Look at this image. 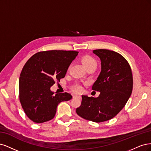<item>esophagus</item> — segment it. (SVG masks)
<instances>
[{"label": "esophagus", "mask_w": 151, "mask_h": 151, "mask_svg": "<svg viewBox=\"0 0 151 151\" xmlns=\"http://www.w3.org/2000/svg\"><path fill=\"white\" fill-rule=\"evenodd\" d=\"M73 97H74V98L80 99L81 98V95H73Z\"/></svg>", "instance_id": "34e87169"}]
</instances>
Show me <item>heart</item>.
I'll return each mask as SVG.
<instances>
[{"mask_svg": "<svg viewBox=\"0 0 151 151\" xmlns=\"http://www.w3.org/2000/svg\"><path fill=\"white\" fill-rule=\"evenodd\" d=\"M81 62L84 66L86 68L90 66H94L96 68V61L95 60L93 57H92L90 55H85L81 58ZM82 86L80 85H76L74 86V90L76 92H79L81 91Z\"/></svg>", "mask_w": 151, "mask_h": 151, "instance_id": "heart-1", "label": "heart"}]
</instances>
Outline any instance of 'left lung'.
Listing matches in <instances>:
<instances>
[{
    "label": "left lung",
    "mask_w": 151,
    "mask_h": 151,
    "mask_svg": "<svg viewBox=\"0 0 151 151\" xmlns=\"http://www.w3.org/2000/svg\"><path fill=\"white\" fill-rule=\"evenodd\" d=\"M93 52L100 58L101 70L92 90L100 94L96 98L82 95L76 111L84 119L99 123L114 118L124 107L132 93L133 78L128 61L119 53L105 49Z\"/></svg>",
    "instance_id": "8db88e82"
}]
</instances>
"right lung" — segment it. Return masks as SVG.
I'll return each mask as SVG.
<instances>
[{
	"mask_svg": "<svg viewBox=\"0 0 151 151\" xmlns=\"http://www.w3.org/2000/svg\"><path fill=\"white\" fill-rule=\"evenodd\" d=\"M78 52L51 50L38 52L22 68L19 82V100L27 117L40 124L55 117L58 105L72 99L71 94L50 90L55 81L65 78Z\"/></svg>",
	"mask_w": 151,
	"mask_h": 151,
	"instance_id": "add662e5",
	"label": "right lung"
}]
</instances>
